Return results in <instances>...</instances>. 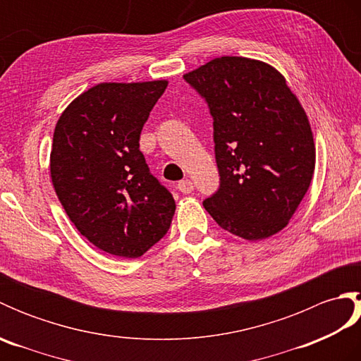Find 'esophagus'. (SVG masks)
<instances>
[{"label": "esophagus", "mask_w": 361, "mask_h": 361, "mask_svg": "<svg viewBox=\"0 0 361 361\" xmlns=\"http://www.w3.org/2000/svg\"><path fill=\"white\" fill-rule=\"evenodd\" d=\"M176 188H178L180 192H183V194H190L194 190V183L190 180H183L178 183V186Z\"/></svg>", "instance_id": "1"}]
</instances>
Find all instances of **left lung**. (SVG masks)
I'll return each mask as SVG.
<instances>
[{"label":"left lung","mask_w":361,"mask_h":361,"mask_svg":"<svg viewBox=\"0 0 361 361\" xmlns=\"http://www.w3.org/2000/svg\"><path fill=\"white\" fill-rule=\"evenodd\" d=\"M183 78L208 102L214 119L220 186L204 209L242 239L279 233L315 171L302 105L278 70L247 57L214 59Z\"/></svg>","instance_id":"obj_1"}]
</instances>
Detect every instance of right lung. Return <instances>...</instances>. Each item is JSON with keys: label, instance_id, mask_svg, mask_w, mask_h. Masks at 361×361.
Segmentation results:
<instances>
[{"label": "right lung", "instance_id": "right-lung-1", "mask_svg": "<svg viewBox=\"0 0 361 361\" xmlns=\"http://www.w3.org/2000/svg\"><path fill=\"white\" fill-rule=\"evenodd\" d=\"M167 80L99 83L54 130L51 178L79 233L109 255L136 259L166 235L172 194L149 171L141 130Z\"/></svg>", "mask_w": 361, "mask_h": 361}]
</instances>
